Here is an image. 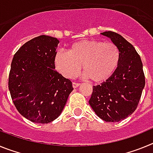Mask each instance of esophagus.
<instances>
[{
	"label": "esophagus",
	"instance_id": "obj_1",
	"mask_svg": "<svg viewBox=\"0 0 153 153\" xmlns=\"http://www.w3.org/2000/svg\"><path fill=\"white\" fill-rule=\"evenodd\" d=\"M79 83H76V82H74V83H73V87H74V89L75 88H76V87H78V86H79Z\"/></svg>",
	"mask_w": 153,
	"mask_h": 153
}]
</instances>
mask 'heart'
<instances>
[{
	"instance_id": "heart-1",
	"label": "heart",
	"mask_w": 153,
	"mask_h": 153,
	"mask_svg": "<svg viewBox=\"0 0 153 153\" xmlns=\"http://www.w3.org/2000/svg\"><path fill=\"white\" fill-rule=\"evenodd\" d=\"M120 58V49L113 43L81 40L73 44L69 53L59 51L55 57V65L59 72L67 78L77 76L82 66L87 77L95 83H101L117 71Z\"/></svg>"
}]
</instances>
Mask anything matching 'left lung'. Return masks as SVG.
I'll list each match as a JSON object with an SVG mask.
<instances>
[{"mask_svg": "<svg viewBox=\"0 0 153 153\" xmlns=\"http://www.w3.org/2000/svg\"><path fill=\"white\" fill-rule=\"evenodd\" d=\"M111 39L120 51L121 58L117 71L111 77L93 86L90 106L106 122H119L136 109L145 86L143 63L134 47L119 33H101Z\"/></svg>", "mask_w": 153, "mask_h": 153, "instance_id": "8db88e82", "label": "left lung"}]
</instances>
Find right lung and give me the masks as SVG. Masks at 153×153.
Returning a JSON list of instances; mask_svg holds the SVG:
<instances>
[{
	"label": "right lung",
	"instance_id": "right-lung-1",
	"mask_svg": "<svg viewBox=\"0 0 153 153\" xmlns=\"http://www.w3.org/2000/svg\"><path fill=\"white\" fill-rule=\"evenodd\" d=\"M59 40L40 35L16 52L10 66L8 88L17 111L31 122L48 123L63 111L72 82L55 70Z\"/></svg>",
	"mask_w": 153,
	"mask_h": 153
}]
</instances>
